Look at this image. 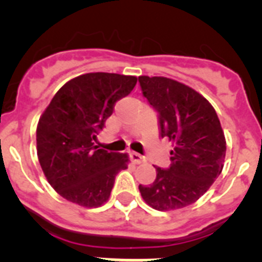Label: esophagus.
Masks as SVG:
<instances>
[{
    "label": "esophagus",
    "instance_id": "esophagus-1",
    "mask_svg": "<svg viewBox=\"0 0 262 262\" xmlns=\"http://www.w3.org/2000/svg\"><path fill=\"white\" fill-rule=\"evenodd\" d=\"M129 157H130V160L133 162L134 164H140V163H142L143 160H145L143 159L142 155H140L138 152H134V151L129 152Z\"/></svg>",
    "mask_w": 262,
    "mask_h": 262
}]
</instances>
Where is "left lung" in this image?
Returning <instances> with one entry per match:
<instances>
[{"label":"left lung","mask_w":262,"mask_h":262,"mask_svg":"<svg viewBox=\"0 0 262 262\" xmlns=\"http://www.w3.org/2000/svg\"><path fill=\"white\" fill-rule=\"evenodd\" d=\"M142 94L159 115L160 136L173 143L171 166L140 185L142 199L159 211L181 209L204 195L221 175L226 138L213 105L192 87L166 77H138Z\"/></svg>","instance_id":"obj_1"}]
</instances>
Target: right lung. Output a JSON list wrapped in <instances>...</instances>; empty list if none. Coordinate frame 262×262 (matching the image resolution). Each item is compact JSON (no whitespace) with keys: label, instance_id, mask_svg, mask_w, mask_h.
<instances>
[{"label":"right lung","instance_id":"obj_1","mask_svg":"<svg viewBox=\"0 0 262 262\" xmlns=\"http://www.w3.org/2000/svg\"><path fill=\"white\" fill-rule=\"evenodd\" d=\"M134 75L87 73L56 93L36 128L39 163L52 188L84 207L108 201L115 178L128 168V154L94 146L96 134L112 115L115 103L129 95Z\"/></svg>","mask_w":262,"mask_h":262}]
</instances>
